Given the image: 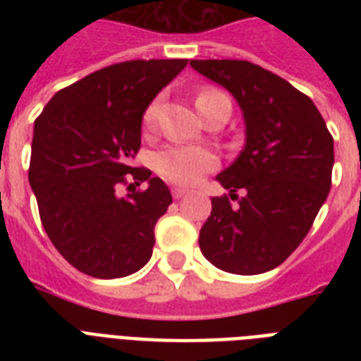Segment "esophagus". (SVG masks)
<instances>
[{
    "label": "esophagus",
    "instance_id": "1",
    "mask_svg": "<svg viewBox=\"0 0 361 361\" xmlns=\"http://www.w3.org/2000/svg\"><path fill=\"white\" fill-rule=\"evenodd\" d=\"M187 195V189H183V187H172V197L174 198H181L185 197Z\"/></svg>",
    "mask_w": 361,
    "mask_h": 361
}]
</instances>
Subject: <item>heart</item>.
<instances>
[{
	"label": "heart",
	"mask_w": 361,
	"mask_h": 361,
	"mask_svg": "<svg viewBox=\"0 0 361 361\" xmlns=\"http://www.w3.org/2000/svg\"><path fill=\"white\" fill-rule=\"evenodd\" d=\"M226 97L225 93L214 87L202 90L197 97V109L200 114H206L212 103L217 99ZM159 109H161V97L153 99L144 110V127L152 130L157 123ZM153 166L164 180L178 183V185H195L200 181L204 174H208L209 170L217 166V155L209 152L206 147L195 146H166L161 152L155 153L153 157Z\"/></svg>",
	"instance_id": "obj_1"
}]
</instances>
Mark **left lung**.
<instances>
[{"label": "left lung", "instance_id": "1", "mask_svg": "<svg viewBox=\"0 0 361 361\" xmlns=\"http://www.w3.org/2000/svg\"><path fill=\"white\" fill-rule=\"evenodd\" d=\"M191 67L236 97L247 135L240 157L217 176L231 197L212 198L198 245L223 271L264 274L311 231L331 187L334 136L305 93L260 65L191 59Z\"/></svg>", "mask_w": 361, "mask_h": 361}]
</instances>
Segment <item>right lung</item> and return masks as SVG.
I'll return each instance as SVG.
<instances>
[{
    "instance_id": "obj_1",
    "label": "right lung",
    "mask_w": 361,
    "mask_h": 361,
    "mask_svg": "<svg viewBox=\"0 0 361 361\" xmlns=\"http://www.w3.org/2000/svg\"><path fill=\"white\" fill-rule=\"evenodd\" d=\"M187 59L109 65L59 90L35 120L30 185L41 223L78 271L116 279L152 258L153 228L172 204L163 180L130 166L140 149L142 116L185 69ZM148 181L146 190L135 187ZM120 185L130 191L117 195Z\"/></svg>"
}]
</instances>
